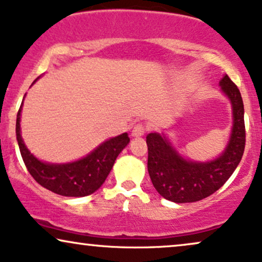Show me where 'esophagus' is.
<instances>
[{
  "label": "esophagus",
  "instance_id": "obj_1",
  "mask_svg": "<svg viewBox=\"0 0 262 262\" xmlns=\"http://www.w3.org/2000/svg\"><path fill=\"white\" fill-rule=\"evenodd\" d=\"M147 130H148V128L146 127V125L139 123V124H137V125H135V127L133 128V130H132V135H133V137H135V138L142 137V135L146 133Z\"/></svg>",
  "mask_w": 262,
  "mask_h": 262
}]
</instances>
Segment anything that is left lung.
<instances>
[{
	"label": "left lung",
	"mask_w": 262,
	"mask_h": 262,
	"mask_svg": "<svg viewBox=\"0 0 262 262\" xmlns=\"http://www.w3.org/2000/svg\"><path fill=\"white\" fill-rule=\"evenodd\" d=\"M220 87L232 104L233 127L226 148L216 160H186L164 135L147 134V170L155 188L165 200L191 203L207 198L226 183L239 164L246 147L243 100L239 89L227 75L220 81Z\"/></svg>",
	"instance_id": "left-lung-1"
}]
</instances>
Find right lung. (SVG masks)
I'll use <instances>...</instances> for the list:
<instances>
[{
    "instance_id": "obj_1",
    "label": "right lung",
    "mask_w": 262,
    "mask_h": 262,
    "mask_svg": "<svg viewBox=\"0 0 262 262\" xmlns=\"http://www.w3.org/2000/svg\"><path fill=\"white\" fill-rule=\"evenodd\" d=\"M37 79H35V82ZM32 83V84H34ZM16 115L15 133L23 161L29 173L47 190L65 197H84L92 194L106 180L116 158L129 144V137L123 133L102 142L94 151L81 160L65 164H53L38 161L26 148L20 135V112Z\"/></svg>"
}]
</instances>
